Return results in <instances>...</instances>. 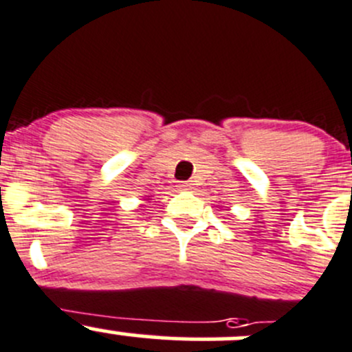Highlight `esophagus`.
<instances>
[{
  "mask_svg": "<svg viewBox=\"0 0 352 352\" xmlns=\"http://www.w3.org/2000/svg\"><path fill=\"white\" fill-rule=\"evenodd\" d=\"M179 189L180 190H190V189H192V184H190V182H180Z\"/></svg>",
  "mask_w": 352,
  "mask_h": 352,
  "instance_id": "obj_1",
  "label": "esophagus"
}]
</instances>
